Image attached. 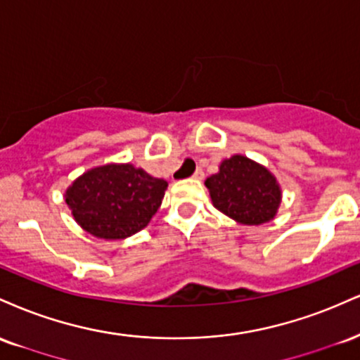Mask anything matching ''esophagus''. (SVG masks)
<instances>
[{"label": "esophagus", "mask_w": 360, "mask_h": 360, "mask_svg": "<svg viewBox=\"0 0 360 360\" xmlns=\"http://www.w3.org/2000/svg\"><path fill=\"white\" fill-rule=\"evenodd\" d=\"M193 179H195V180L204 179V170H202V168H197L195 173H193Z\"/></svg>", "instance_id": "1"}]
</instances>
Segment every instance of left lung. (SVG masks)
Returning <instances> with one entry per match:
<instances>
[{
    "label": "left lung",
    "instance_id": "left-lung-1",
    "mask_svg": "<svg viewBox=\"0 0 360 360\" xmlns=\"http://www.w3.org/2000/svg\"><path fill=\"white\" fill-rule=\"evenodd\" d=\"M205 187L215 209L244 226L269 222L281 204V188L273 173L243 155L224 160Z\"/></svg>",
    "mask_w": 360,
    "mask_h": 360
}]
</instances>
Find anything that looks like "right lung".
I'll list each match as a JSON object with an SVG mask.
<instances>
[{"label":"right lung","instance_id":"right-lung-1","mask_svg":"<svg viewBox=\"0 0 360 360\" xmlns=\"http://www.w3.org/2000/svg\"><path fill=\"white\" fill-rule=\"evenodd\" d=\"M168 184L131 163H109L80 175L65 192L75 222L101 239H124L148 226Z\"/></svg>","mask_w":360,"mask_h":360}]
</instances>
